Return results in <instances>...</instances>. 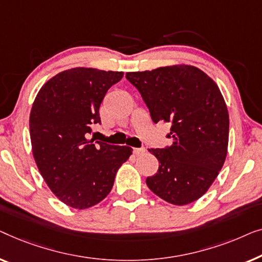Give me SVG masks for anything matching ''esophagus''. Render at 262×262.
Here are the masks:
<instances>
[{
  "instance_id": "1",
  "label": "esophagus",
  "mask_w": 262,
  "mask_h": 262,
  "mask_svg": "<svg viewBox=\"0 0 262 262\" xmlns=\"http://www.w3.org/2000/svg\"><path fill=\"white\" fill-rule=\"evenodd\" d=\"M133 152H134L135 156H141V154L146 152V149L145 148H134L133 149Z\"/></svg>"
}]
</instances>
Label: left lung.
Masks as SVG:
<instances>
[{
	"mask_svg": "<svg viewBox=\"0 0 262 262\" xmlns=\"http://www.w3.org/2000/svg\"><path fill=\"white\" fill-rule=\"evenodd\" d=\"M141 94L153 122L171 123L166 148H149L159 161L146 184L174 205L197 201L209 190L226 160L229 114L217 84L192 65L127 72Z\"/></svg>",
	"mask_w": 262,
	"mask_h": 262,
	"instance_id": "left-lung-1",
	"label": "left lung"
}]
</instances>
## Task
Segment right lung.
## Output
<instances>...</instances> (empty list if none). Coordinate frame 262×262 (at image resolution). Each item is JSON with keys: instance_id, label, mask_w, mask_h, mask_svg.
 I'll return each instance as SVG.
<instances>
[{"instance_id": "add662e5", "label": "right lung", "mask_w": 262, "mask_h": 262, "mask_svg": "<svg viewBox=\"0 0 262 262\" xmlns=\"http://www.w3.org/2000/svg\"><path fill=\"white\" fill-rule=\"evenodd\" d=\"M123 72L75 68L43 84L32 105L29 134L39 172L58 200L88 209L108 196L117 169L132 156L127 146L88 140L101 123L99 105Z\"/></svg>"}]
</instances>
